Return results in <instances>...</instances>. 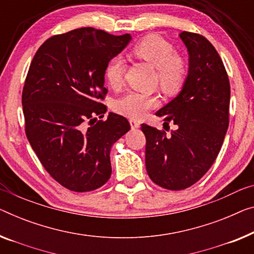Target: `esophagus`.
I'll return each instance as SVG.
<instances>
[{
  "instance_id": "34e87169",
  "label": "esophagus",
  "mask_w": 254,
  "mask_h": 254,
  "mask_svg": "<svg viewBox=\"0 0 254 254\" xmlns=\"http://www.w3.org/2000/svg\"><path fill=\"white\" fill-rule=\"evenodd\" d=\"M130 126H131V128H138L140 127V123L135 120H130Z\"/></svg>"
}]
</instances>
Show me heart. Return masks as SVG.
Wrapping results in <instances>:
<instances>
[{
	"label": "heart",
	"instance_id": "heart-1",
	"mask_svg": "<svg viewBox=\"0 0 254 254\" xmlns=\"http://www.w3.org/2000/svg\"><path fill=\"white\" fill-rule=\"evenodd\" d=\"M133 54L156 68L161 88L168 93L178 92L188 75L187 62L176 54L175 47L158 35H147L134 45ZM126 62L122 56L108 60L105 67V78L112 88L122 85L126 73ZM157 105V98L137 91H128L115 100L114 109L130 119H140Z\"/></svg>",
	"mask_w": 254,
	"mask_h": 254
}]
</instances>
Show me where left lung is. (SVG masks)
<instances>
[{"mask_svg":"<svg viewBox=\"0 0 254 254\" xmlns=\"http://www.w3.org/2000/svg\"><path fill=\"white\" fill-rule=\"evenodd\" d=\"M179 36L188 50V76L181 92L156 113L165 130L170 122L177 128L168 135L141 124L147 173L169 190L190 187L209 171L229 126L230 84L220 56L199 34L183 32Z\"/></svg>","mask_w":254,"mask_h":254,"instance_id":"obj_1","label":"left lung"}]
</instances>
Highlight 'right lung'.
I'll return each instance as SVG.
<instances>
[{"label":"right lung","instance_id":"right-lung-1","mask_svg":"<svg viewBox=\"0 0 254 254\" xmlns=\"http://www.w3.org/2000/svg\"><path fill=\"white\" fill-rule=\"evenodd\" d=\"M92 27L58 34L41 45L22 89L26 137L49 175L71 191L99 188L112 175L111 149L130 130L109 113L105 67L130 42Z\"/></svg>","mask_w":254,"mask_h":254}]
</instances>
